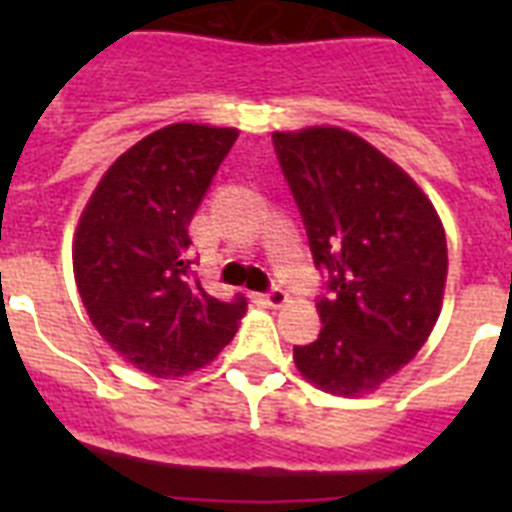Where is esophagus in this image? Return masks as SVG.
<instances>
[{
    "label": "esophagus",
    "instance_id": "obj_1",
    "mask_svg": "<svg viewBox=\"0 0 512 512\" xmlns=\"http://www.w3.org/2000/svg\"><path fill=\"white\" fill-rule=\"evenodd\" d=\"M255 300L263 308H281V305H287V292L284 289H271V292H265V295H255Z\"/></svg>",
    "mask_w": 512,
    "mask_h": 512
}]
</instances>
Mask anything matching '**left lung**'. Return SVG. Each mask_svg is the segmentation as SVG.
Here are the masks:
<instances>
[{
	"mask_svg": "<svg viewBox=\"0 0 512 512\" xmlns=\"http://www.w3.org/2000/svg\"><path fill=\"white\" fill-rule=\"evenodd\" d=\"M313 263L329 271L319 340L295 366L324 393H374L428 342L444 305L446 233L414 177L342 127L273 132Z\"/></svg>",
	"mask_w": 512,
	"mask_h": 512,
	"instance_id": "8db88e82",
	"label": "left lung"
}]
</instances>
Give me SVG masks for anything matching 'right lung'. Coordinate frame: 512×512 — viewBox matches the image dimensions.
I'll use <instances>...</instances> for the list:
<instances>
[{
    "label": "right lung",
    "instance_id": "1",
    "mask_svg": "<svg viewBox=\"0 0 512 512\" xmlns=\"http://www.w3.org/2000/svg\"><path fill=\"white\" fill-rule=\"evenodd\" d=\"M236 127L177 122L127 148L76 223L74 279L92 327L154 377H183L233 340L244 297L223 303L191 279L188 225Z\"/></svg>",
    "mask_w": 512,
    "mask_h": 512
}]
</instances>
